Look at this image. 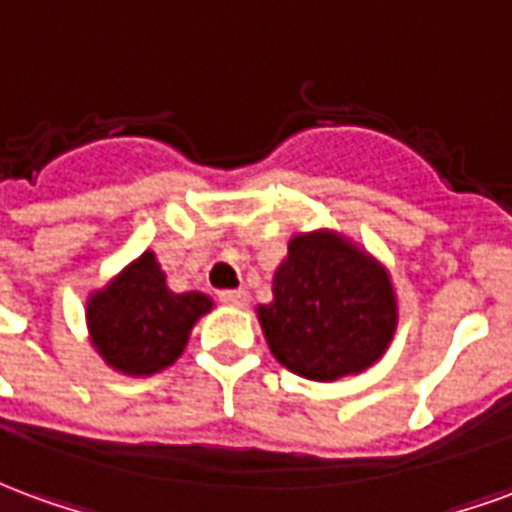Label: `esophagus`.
<instances>
[{"mask_svg":"<svg viewBox=\"0 0 512 512\" xmlns=\"http://www.w3.org/2000/svg\"><path fill=\"white\" fill-rule=\"evenodd\" d=\"M218 300L223 302V305L242 308V305H248V292H245V289H226V292L218 294Z\"/></svg>","mask_w":512,"mask_h":512,"instance_id":"1","label":"esophagus"}]
</instances>
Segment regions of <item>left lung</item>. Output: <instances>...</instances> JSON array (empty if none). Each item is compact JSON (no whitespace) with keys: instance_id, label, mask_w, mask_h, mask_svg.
Wrapping results in <instances>:
<instances>
[{"instance_id":"left-lung-1","label":"left lung","mask_w":512,"mask_h":512,"mask_svg":"<svg viewBox=\"0 0 512 512\" xmlns=\"http://www.w3.org/2000/svg\"><path fill=\"white\" fill-rule=\"evenodd\" d=\"M259 322L275 360L316 382L365 371L395 333L387 272L330 231L297 234Z\"/></svg>"}]
</instances>
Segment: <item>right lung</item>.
<instances>
[{
	"instance_id": "add662e5",
	"label": "right lung",
	"mask_w": 512,
	"mask_h": 512,
	"mask_svg": "<svg viewBox=\"0 0 512 512\" xmlns=\"http://www.w3.org/2000/svg\"><path fill=\"white\" fill-rule=\"evenodd\" d=\"M212 308L199 292L174 294L152 253L130 264L87 305L95 349L122 374L149 376L177 360L190 327Z\"/></svg>"
}]
</instances>
